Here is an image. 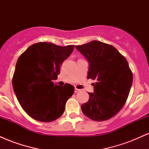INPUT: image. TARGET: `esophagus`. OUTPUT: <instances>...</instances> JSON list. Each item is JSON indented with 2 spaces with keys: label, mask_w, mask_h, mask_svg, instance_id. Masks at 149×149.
Segmentation results:
<instances>
[{
  "label": "esophagus",
  "mask_w": 149,
  "mask_h": 149,
  "mask_svg": "<svg viewBox=\"0 0 149 149\" xmlns=\"http://www.w3.org/2000/svg\"><path fill=\"white\" fill-rule=\"evenodd\" d=\"M80 89H78V88H75L74 89V92H80Z\"/></svg>",
  "instance_id": "1"
}]
</instances>
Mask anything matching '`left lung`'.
<instances>
[{
  "label": "left lung",
  "mask_w": 149,
  "mask_h": 149,
  "mask_svg": "<svg viewBox=\"0 0 149 149\" xmlns=\"http://www.w3.org/2000/svg\"><path fill=\"white\" fill-rule=\"evenodd\" d=\"M76 48L89 64L88 78L96 80L82 111L93 120H109L122 109L130 91L133 76L128 62L113 46L97 40Z\"/></svg>",
  "instance_id": "1"
}]
</instances>
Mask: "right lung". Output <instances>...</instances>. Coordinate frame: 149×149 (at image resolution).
Wrapping results in <instances>:
<instances>
[{"label":"right lung","instance_id":"add662e5","mask_svg":"<svg viewBox=\"0 0 149 149\" xmlns=\"http://www.w3.org/2000/svg\"><path fill=\"white\" fill-rule=\"evenodd\" d=\"M74 45L65 47L38 42L29 47L17 61L13 78L14 92L24 111L40 122H52L62 116L74 87L54 85L60 66Z\"/></svg>","mask_w":149,"mask_h":149}]
</instances>
